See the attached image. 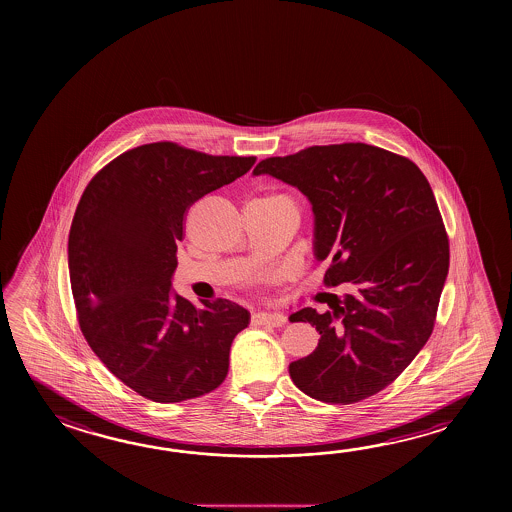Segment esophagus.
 Masks as SVG:
<instances>
[{"mask_svg":"<svg viewBox=\"0 0 512 512\" xmlns=\"http://www.w3.org/2000/svg\"><path fill=\"white\" fill-rule=\"evenodd\" d=\"M252 324L254 326L280 327L285 324V316L272 315V313H254Z\"/></svg>","mask_w":512,"mask_h":512,"instance_id":"1","label":"esophagus"}]
</instances>
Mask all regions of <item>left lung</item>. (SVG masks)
<instances>
[{"label":"left lung","instance_id":"left-lung-1","mask_svg":"<svg viewBox=\"0 0 512 512\" xmlns=\"http://www.w3.org/2000/svg\"><path fill=\"white\" fill-rule=\"evenodd\" d=\"M252 174L309 199L315 258L329 263L324 283H349L326 313L304 307L289 316L320 333L315 351L289 364L296 388L331 404L381 392L432 335L448 274V236L430 183L410 159L364 142L269 157Z\"/></svg>","mask_w":512,"mask_h":512}]
</instances>
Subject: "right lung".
<instances>
[{"label": "right lung", "instance_id": "add662e5", "mask_svg": "<svg viewBox=\"0 0 512 512\" xmlns=\"http://www.w3.org/2000/svg\"><path fill=\"white\" fill-rule=\"evenodd\" d=\"M254 163L152 142L106 164L80 197L67 243L78 324L106 368L150 401L196 399L229 373L251 313L225 298L196 307L172 276L188 208Z\"/></svg>", "mask_w": 512, "mask_h": 512}]
</instances>
